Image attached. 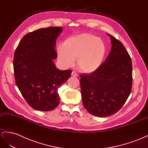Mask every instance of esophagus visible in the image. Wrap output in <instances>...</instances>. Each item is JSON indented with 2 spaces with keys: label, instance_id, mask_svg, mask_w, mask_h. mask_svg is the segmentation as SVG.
<instances>
[{
  "label": "esophagus",
  "instance_id": "esophagus-1",
  "mask_svg": "<svg viewBox=\"0 0 148 148\" xmlns=\"http://www.w3.org/2000/svg\"><path fill=\"white\" fill-rule=\"evenodd\" d=\"M71 75H72L73 76H74V77H77V76H78V74L76 73L75 71H73L72 73H71Z\"/></svg>",
  "mask_w": 148,
  "mask_h": 148
}]
</instances>
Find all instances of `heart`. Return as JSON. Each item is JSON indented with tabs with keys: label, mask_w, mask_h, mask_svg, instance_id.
<instances>
[{
	"label": "heart",
	"mask_w": 148,
	"mask_h": 148,
	"mask_svg": "<svg viewBox=\"0 0 148 148\" xmlns=\"http://www.w3.org/2000/svg\"><path fill=\"white\" fill-rule=\"evenodd\" d=\"M106 53L104 41L93 35L83 33L66 39L57 49L61 63L65 67L74 65L77 60L79 68L85 73L98 70L103 63Z\"/></svg>",
	"instance_id": "b5f03b06"
}]
</instances>
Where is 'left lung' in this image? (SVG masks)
Returning <instances> with one entry per match:
<instances>
[{"instance_id": "1", "label": "left lung", "mask_w": 148, "mask_h": 148, "mask_svg": "<svg viewBox=\"0 0 148 148\" xmlns=\"http://www.w3.org/2000/svg\"><path fill=\"white\" fill-rule=\"evenodd\" d=\"M108 35L112 47L105 61L95 72L80 75L83 105L98 117L110 116L120 110L132 85L130 56L120 41Z\"/></svg>"}]
</instances>
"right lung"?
<instances>
[{
  "mask_svg": "<svg viewBox=\"0 0 148 148\" xmlns=\"http://www.w3.org/2000/svg\"><path fill=\"white\" fill-rule=\"evenodd\" d=\"M61 27L41 28L23 37L15 52L13 68L18 88L36 110L49 111L58 106V90L71 76V70L56 68V39Z\"/></svg>",
  "mask_w": 148,
  "mask_h": 148,
  "instance_id": "right-lung-1",
  "label": "right lung"
}]
</instances>
